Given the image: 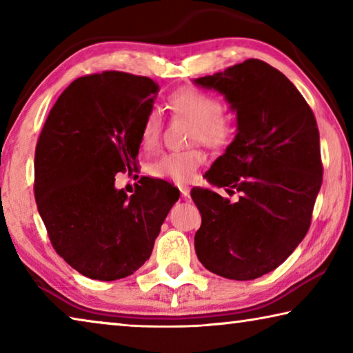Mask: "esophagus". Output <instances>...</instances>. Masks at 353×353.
<instances>
[{
  "mask_svg": "<svg viewBox=\"0 0 353 353\" xmlns=\"http://www.w3.org/2000/svg\"><path fill=\"white\" fill-rule=\"evenodd\" d=\"M179 190H181L182 198H187V196L190 194V188L187 187V185H179Z\"/></svg>",
  "mask_w": 353,
  "mask_h": 353,
  "instance_id": "34e87169",
  "label": "esophagus"
}]
</instances>
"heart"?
Returning a JSON list of instances; mask_svg holds the SVG:
<instances>
[{"instance_id": "heart-1", "label": "heart", "mask_w": 353, "mask_h": 353, "mask_svg": "<svg viewBox=\"0 0 353 353\" xmlns=\"http://www.w3.org/2000/svg\"><path fill=\"white\" fill-rule=\"evenodd\" d=\"M170 110L179 117H185L193 121L194 140H201L208 146H221L229 141L234 134V119L214 94L198 87H181L171 92L168 97ZM162 117L157 110H151L145 118L141 128V146L152 149L157 145ZM204 162V152L199 149L174 151L160 155L149 166V172L154 177L165 179L176 183H188L193 181L194 171Z\"/></svg>"}]
</instances>
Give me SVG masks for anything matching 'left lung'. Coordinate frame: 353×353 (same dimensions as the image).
Wrapping results in <instances>:
<instances>
[{"label":"left lung","mask_w":353,"mask_h":353,"mask_svg":"<svg viewBox=\"0 0 353 353\" xmlns=\"http://www.w3.org/2000/svg\"><path fill=\"white\" fill-rule=\"evenodd\" d=\"M224 94L236 112V135L205 172L230 202L191 190L202 223L194 249L208 271L254 280L276 270L307 235L322 183L319 130L313 110L288 77L270 63H243L194 79Z\"/></svg>","instance_id":"8db88e82"}]
</instances>
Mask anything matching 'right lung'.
Listing matches in <instances>:
<instances>
[{
  "instance_id": "add662e5",
  "label": "right lung",
  "mask_w": 353,
  "mask_h": 353,
  "mask_svg": "<svg viewBox=\"0 0 353 353\" xmlns=\"http://www.w3.org/2000/svg\"><path fill=\"white\" fill-rule=\"evenodd\" d=\"M159 85L123 71L77 77L48 115L35 148V202L56 252L82 276L112 282L151 256L179 190L141 177L132 196L115 174L132 170Z\"/></svg>"
}]
</instances>
